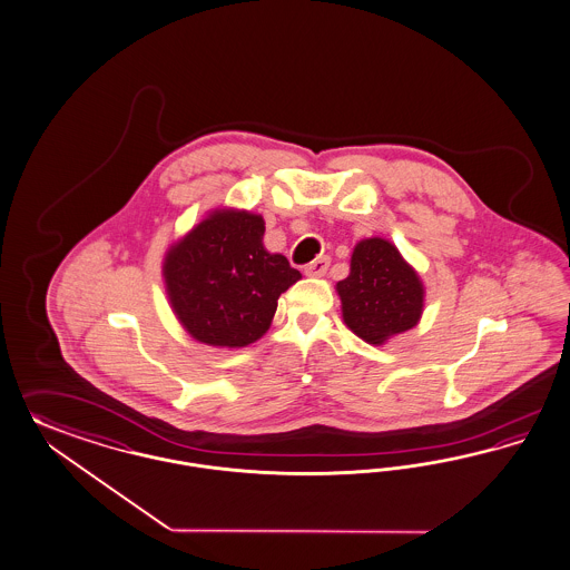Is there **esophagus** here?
Here are the masks:
<instances>
[{
    "label": "esophagus",
    "mask_w": 570,
    "mask_h": 570,
    "mask_svg": "<svg viewBox=\"0 0 570 570\" xmlns=\"http://www.w3.org/2000/svg\"><path fill=\"white\" fill-rule=\"evenodd\" d=\"M328 265H331V258L328 256H320V258L312 261L309 265H305L303 272H305V275H309V277H320V275L326 274Z\"/></svg>",
    "instance_id": "obj_1"
}]
</instances>
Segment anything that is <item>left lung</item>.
Segmentation results:
<instances>
[{
    "label": "left lung",
    "instance_id": "obj_1",
    "mask_svg": "<svg viewBox=\"0 0 570 570\" xmlns=\"http://www.w3.org/2000/svg\"><path fill=\"white\" fill-rule=\"evenodd\" d=\"M343 322L371 345L414 328L423 315L425 286L390 239L355 244L350 275L336 282Z\"/></svg>",
    "mask_w": 570,
    "mask_h": 570
}]
</instances>
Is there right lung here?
I'll return each instance as SVG.
<instances>
[{"label":"right lung","instance_id":"add662e5","mask_svg":"<svg viewBox=\"0 0 570 570\" xmlns=\"http://www.w3.org/2000/svg\"><path fill=\"white\" fill-rule=\"evenodd\" d=\"M263 216L216 208L164 256L166 295L180 326L210 347L239 350L269 331L277 298L301 274L263 246Z\"/></svg>","mask_w":570,"mask_h":570}]
</instances>
